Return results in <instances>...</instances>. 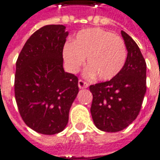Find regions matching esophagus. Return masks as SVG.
<instances>
[{"instance_id": "1", "label": "esophagus", "mask_w": 160, "mask_h": 160, "mask_svg": "<svg viewBox=\"0 0 160 160\" xmlns=\"http://www.w3.org/2000/svg\"><path fill=\"white\" fill-rule=\"evenodd\" d=\"M88 86H89V83L85 82L84 80H82V79H79L78 80V87L80 89H84V88H87Z\"/></svg>"}]
</instances>
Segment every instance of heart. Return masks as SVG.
Masks as SVG:
<instances>
[{
  "instance_id": "obj_1",
  "label": "heart",
  "mask_w": 160,
  "mask_h": 160,
  "mask_svg": "<svg viewBox=\"0 0 160 160\" xmlns=\"http://www.w3.org/2000/svg\"><path fill=\"white\" fill-rule=\"evenodd\" d=\"M62 56L71 72H77L87 58L89 74L100 80H111L123 69L127 50L120 36L94 28L79 32L73 42H66Z\"/></svg>"
}]
</instances>
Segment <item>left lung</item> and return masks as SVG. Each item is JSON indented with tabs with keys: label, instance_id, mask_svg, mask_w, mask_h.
I'll return each instance as SVG.
<instances>
[{
	"label": "left lung",
	"instance_id": "left-lung-1",
	"mask_svg": "<svg viewBox=\"0 0 160 160\" xmlns=\"http://www.w3.org/2000/svg\"><path fill=\"white\" fill-rule=\"evenodd\" d=\"M121 34L128 51L123 69L110 81L90 86L94 124L107 132L122 131L136 119L146 91L145 58L132 38L123 30Z\"/></svg>",
	"mask_w": 160,
	"mask_h": 160
}]
</instances>
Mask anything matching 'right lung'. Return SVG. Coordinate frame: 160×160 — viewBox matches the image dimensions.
Instances as JSON below:
<instances>
[{"mask_svg":"<svg viewBox=\"0 0 160 160\" xmlns=\"http://www.w3.org/2000/svg\"><path fill=\"white\" fill-rule=\"evenodd\" d=\"M68 34L63 25L42 27L28 39L16 61L15 96L20 115L42 134L65 128L79 91L78 77L62 67Z\"/></svg>","mask_w":160,"mask_h":160,"instance_id":"obj_1","label":"right lung"}]
</instances>
